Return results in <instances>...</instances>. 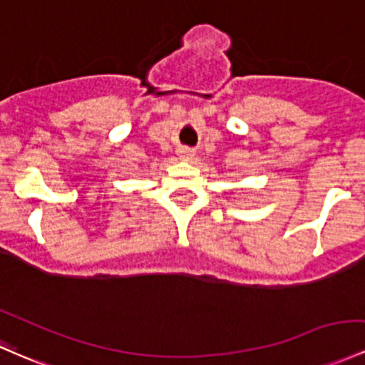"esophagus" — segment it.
Listing matches in <instances>:
<instances>
[{"mask_svg":"<svg viewBox=\"0 0 365 365\" xmlns=\"http://www.w3.org/2000/svg\"><path fill=\"white\" fill-rule=\"evenodd\" d=\"M178 155H180V158L190 159L192 155H194V150L189 149V147H182V149H178Z\"/></svg>","mask_w":365,"mask_h":365,"instance_id":"1","label":"esophagus"}]
</instances>
